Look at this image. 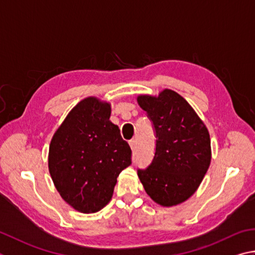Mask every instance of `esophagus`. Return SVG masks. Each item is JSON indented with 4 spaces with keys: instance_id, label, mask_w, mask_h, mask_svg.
Here are the masks:
<instances>
[{
    "instance_id": "1",
    "label": "esophagus",
    "mask_w": 255,
    "mask_h": 255,
    "mask_svg": "<svg viewBox=\"0 0 255 255\" xmlns=\"http://www.w3.org/2000/svg\"><path fill=\"white\" fill-rule=\"evenodd\" d=\"M129 145H130V148H131L132 150H135V148H136V140H135V139L130 140V141H129Z\"/></svg>"
}]
</instances>
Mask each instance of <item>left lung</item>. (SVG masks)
I'll use <instances>...</instances> for the list:
<instances>
[{
	"mask_svg": "<svg viewBox=\"0 0 255 255\" xmlns=\"http://www.w3.org/2000/svg\"><path fill=\"white\" fill-rule=\"evenodd\" d=\"M137 101L156 135L154 158L147 168L138 169V177L157 204H180L195 193L210 167V133L177 92L165 89L158 97L138 96Z\"/></svg>",
	"mask_w": 255,
	"mask_h": 255,
	"instance_id": "8db88e82",
	"label": "left lung"
}]
</instances>
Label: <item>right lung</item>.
<instances>
[{
    "label": "right lung",
    "mask_w": 255,
    "mask_h": 255,
    "mask_svg": "<svg viewBox=\"0 0 255 255\" xmlns=\"http://www.w3.org/2000/svg\"><path fill=\"white\" fill-rule=\"evenodd\" d=\"M110 104L96 97L81 100L54 132L49 172L69 205L96 213L112 200L117 177L131 164V149L110 122Z\"/></svg>",
    "instance_id": "obj_1"
}]
</instances>
